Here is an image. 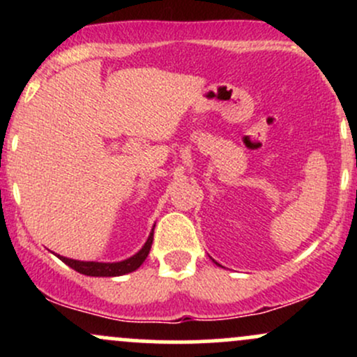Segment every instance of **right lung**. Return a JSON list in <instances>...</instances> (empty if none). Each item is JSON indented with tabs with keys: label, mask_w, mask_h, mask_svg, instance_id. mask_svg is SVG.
Instances as JSON below:
<instances>
[{
	"label": "right lung",
	"mask_w": 357,
	"mask_h": 357,
	"mask_svg": "<svg viewBox=\"0 0 357 357\" xmlns=\"http://www.w3.org/2000/svg\"><path fill=\"white\" fill-rule=\"evenodd\" d=\"M154 238V230L151 231L149 238H147L146 245L142 247L134 257L127 258L124 261H117V264H99V261H80V260H72V258H59L63 264H67L68 267L77 270L79 273L90 277H117V275H126V273L134 272L142 265V261L146 260V257L149 255L151 245H153Z\"/></svg>",
	"instance_id": "right-lung-1"
}]
</instances>
